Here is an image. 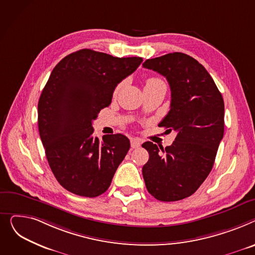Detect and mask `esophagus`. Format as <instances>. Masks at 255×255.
<instances>
[{
    "instance_id": "1",
    "label": "esophagus",
    "mask_w": 255,
    "mask_h": 255,
    "mask_svg": "<svg viewBox=\"0 0 255 255\" xmlns=\"http://www.w3.org/2000/svg\"><path fill=\"white\" fill-rule=\"evenodd\" d=\"M141 144H142V141L140 139H138V138L130 139V146H131V148H138V147L141 146Z\"/></svg>"
}]
</instances>
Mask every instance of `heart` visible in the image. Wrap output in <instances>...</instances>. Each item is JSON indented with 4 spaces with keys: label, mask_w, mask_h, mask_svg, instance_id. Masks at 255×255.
I'll use <instances>...</instances> for the list:
<instances>
[{
    "label": "heart",
    "mask_w": 255,
    "mask_h": 255,
    "mask_svg": "<svg viewBox=\"0 0 255 255\" xmlns=\"http://www.w3.org/2000/svg\"><path fill=\"white\" fill-rule=\"evenodd\" d=\"M161 80L160 79H158V78H154V77H152V78H149V79H147L146 80V85H150V84H154V83H157V82H160ZM121 86H122V84H119L116 88H115V94L119 91V88H121Z\"/></svg>",
    "instance_id": "obj_1"
}]
</instances>
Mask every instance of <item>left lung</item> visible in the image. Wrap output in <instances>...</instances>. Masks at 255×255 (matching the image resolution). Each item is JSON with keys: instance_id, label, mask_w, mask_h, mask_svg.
I'll list each match as a JSON object with an SVG mask.
<instances>
[{"instance_id": "left-lung-1", "label": "left lung", "mask_w": 255, "mask_h": 255, "mask_svg": "<svg viewBox=\"0 0 255 255\" xmlns=\"http://www.w3.org/2000/svg\"><path fill=\"white\" fill-rule=\"evenodd\" d=\"M143 67L167 78L171 109L159 126L177 132L166 148L142 144L149 153L145 185L158 201H179L196 192L213 168L224 131L223 99L204 66L185 53L146 59Z\"/></svg>"}]
</instances>
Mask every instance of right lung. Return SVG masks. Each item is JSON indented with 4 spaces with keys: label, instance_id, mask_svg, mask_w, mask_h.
Segmentation results:
<instances>
[{
    "label": "right lung",
    "instance_id": "add662e5",
    "mask_svg": "<svg viewBox=\"0 0 255 255\" xmlns=\"http://www.w3.org/2000/svg\"><path fill=\"white\" fill-rule=\"evenodd\" d=\"M142 62L81 49L52 70L39 99L38 127L50 169L70 192L95 198L109 188L130 144L122 133L99 141L93 121L111 104L117 84Z\"/></svg>",
    "mask_w": 255,
    "mask_h": 255
}]
</instances>
